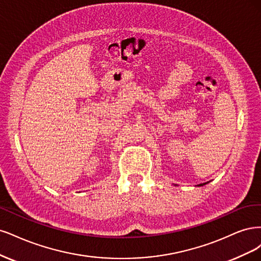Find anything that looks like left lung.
I'll return each mask as SVG.
<instances>
[{
    "label": "left lung",
    "instance_id": "left-lung-1",
    "mask_svg": "<svg viewBox=\"0 0 261 261\" xmlns=\"http://www.w3.org/2000/svg\"><path fill=\"white\" fill-rule=\"evenodd\" d=\"M204 184H206V183H204ZM204 184H199V186H204Z\"/></svg>",
    "mask_w": 261,
    "mask_h": 261
}]
</instances>
